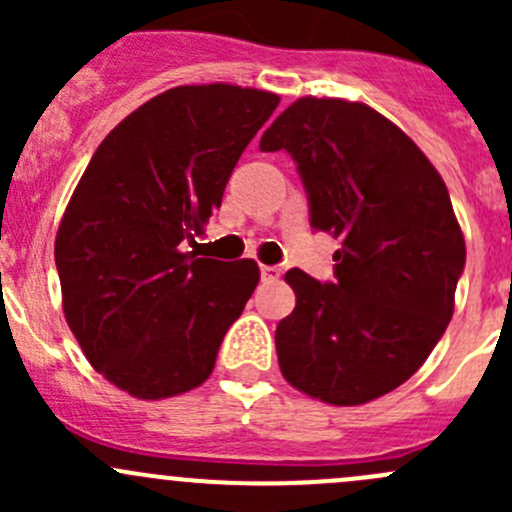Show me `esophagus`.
Listing matches in <instances>:
<instances>
[{"mask_svg": "<svg viewBox=\"0 0 512 512\" xmlns=\"http://www.w3.org/2000/svg\"><path fill=\"white\" fill-rule=\"evenodd\" d=\"M280 275H282L280 267H275V265H260V277H262V282H275V280H280Z\"/></svg>", "mask_w": 512, "mask_h": 512, "instance_id": "34e87169", "label": "esophagus"}]
</instances>
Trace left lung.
I'll list each match as a JSON object with an SVG mask.
<instances>
[{
	"label": "left lung",
	"instance_id": "left-lung-1",
	"mask_svg": "<svg viewBox=\"0 0 512 512\" xmlns=\"http://www.w3.org/2000/svg\"><path fill=\"white\" fill-rule=\"evenodd\" d=\"M260 151L297 163L312 230L339 237L334 280L302 270L277 324L282 376L334 406H359L416 374L453 317L466 242L448 188L421 148L364 103L304 96Z\"/></svg>",
	"mask_w": 512,
	"mask_h": 512
}]
</instances>
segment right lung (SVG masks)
Segmentation results:
<instances>
[{"label": "right lung", "instance_id": "1", "mask_svg": "<svg viewBox=\"0 0 512 512\" xmlns=\"http://www.w3.org/2000/svg\"><path fill=\"white\" fill-rule=\"evenodd\" d=\"M280 96L178 86L96 148L56 232L64 314L98 374L136 399L203 384L260 282L255 260L185 252Z\"/></svg>", "mask_w": 512, "mask_h": 512}]
</instances>
